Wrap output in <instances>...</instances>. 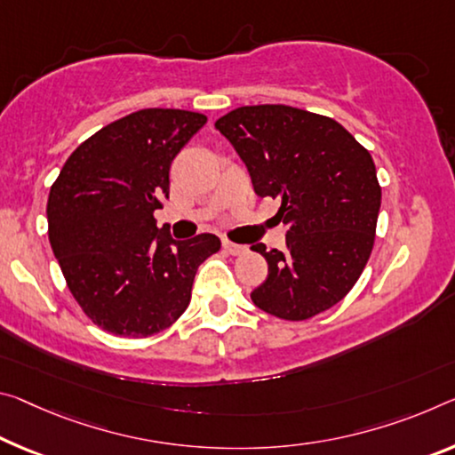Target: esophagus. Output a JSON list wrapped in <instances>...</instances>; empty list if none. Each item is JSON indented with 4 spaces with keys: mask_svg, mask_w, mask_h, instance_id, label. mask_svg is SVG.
Returning <instances> with one entry per match:
<instances>
[{
    "mask_svg": "<svg viewBox=\"0 0 455 455\" xmlns=\"http://www.w3.org/2000/svg\"><path fill=\"white\" fill-rule=\"evenodd\" d=\"M222 249H225L228 255H243L244 251H247V247H244V244H236L233 241H222Z\"/></svg>",
    "mask_w": 455,
    "mask_h": 455,
    "instance_id": "obj_1",
    "label": "esophagus"
}]
</instances>
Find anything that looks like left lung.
Here are the masks:
<instances>
[{"label":"left lung","instance_id":"8db88e82","mask_svg":"<svg viewBox=\"0 0 455 455\" xmlns=\"http://www.w3.org/2000/svg\"><path fill=\"white\" fill-rule=\"evenodd\" d=\"M214 127L233 143L257 196L281 202L285 249L253 251L269 275L253 304L299 322L336 306L369 261L380 208L377 168L338 121L287 105L239 107Z\"/></svg>","mask_w":455,"mask_h":455}]
</instances>
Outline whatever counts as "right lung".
Wrapping results in <instances>:
<instances>
[{"label":"right lung","mask_w":455,"mask_h":455,"mask_svg":"<svg viewBox=\"0 0 455 455\" xmlns=\"http://www.w3.org/2000/svg\"><path fill=\"white\" fill-rule=\"evenodd\" d=\"M206 124L202 113L141 109L72 151L48 196V239L72 298L99 328L148 338L190 304L211 233L174 241L154 211L170 196V165Z\"/></svg>","instance_id":"add662e5"}]
</instances>
